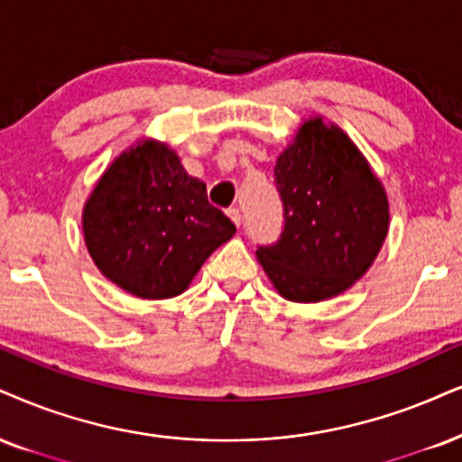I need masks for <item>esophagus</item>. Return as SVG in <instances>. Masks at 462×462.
Instances as JSON below:
<instances>
[{"mask_svg":"<svg viewBox=\"0 0 462 462\" xmlns=\"http://www.w3.org/2000/svg\"><path fill=\"white\" fill-rule=\"evenodd\" d=\"M226 216H229V218L233 220V225L240 226V222H242V214H240V209H237V208H231L229 212H226Z\"/></svg>","mask_w":462,"mask_h":462,"instance_id":"1","label":"esophagus"}]
</instances>
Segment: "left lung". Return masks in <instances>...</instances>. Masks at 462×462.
<instances>
[{
	"mask_svg": "<svg viewBox=\"0 0 462 462\" xmlns=\"http://www.w3.org/2000/svg\"><path fill=\"white\" fill-rule=\"evenodd\" d=\"M284 229L257 259L289 301L315 304L345 293L374 263L390 226L381 180L349 134L309 117L274 167Z\"/></svg>",
	"mask_w": 462,
	"mask_h": 462,
	"instance_id": "obj_1",
	"label": "left lung"
}]
</instances>
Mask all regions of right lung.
<instances>
[{
  "instance_id": "add662e5",
  "label": "right lung",
  "mask_w": 462,
  "mask_h": 462,
  "mask_svg": "<svg viewBox=\"0 0 462 462\" xmlns=\"http://www.w3.org/2000/svg\"><path fill=\"white\" fill-rule=\"evenodd\" d=\"M236 225L208 201L167 143L141 139L106 167L83 205L89 257L124 291L143 300L184 293Z\"/></svg>"
}]
</instances>
